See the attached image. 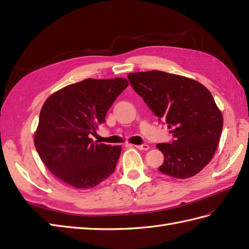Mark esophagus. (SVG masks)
<instances>
[{"mask_svg": "<svg viewBox=\"0 0 249 249\" xmlns=\"http://www.w3.org/2000/svg\"><path fill=\"white\" fill-rule=\"evenodd\" d=\"M135 147H137L138 150H141V151H147L150 149L149 144H142V145H134Z\"/></svg>", "mask_w": 249, "mask_h": 249, "instance_id": "34e87169", "label": "esophagus"}]
</instances>
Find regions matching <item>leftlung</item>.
Masks as SVG:
<instances>
[{"label":"left lung","mask_w":249,"mask_h":249,"mask_svg":"<svg viewBox=\"0 0 249 249\" xmlns=\"http://www.w3.org/2000/svg\"><path fill=\"white\" fill-rule=\"evenodd\" d=\"M131 87L168 124L172 143H160V172L174 178L199 173L217 149L224 119L212 94L200 82L160 71L128 73Z\"/></svg>","instance_id":"left-lung-1"}]
</instances>
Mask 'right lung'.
<instances>
[{
    "instance_id": "right-lung-1",
    "label": "right lung",
    "mask_w": 249,
    "mask_h": 249,
    "mask_svg": "<svg viewBox=\"0 0 249 249\" xmlns=\"http://www.w3.org/2000/svg\"><path fill=\"white\" fill-rule=\"evenodd\" d=\"M127 87L125 78H89L46 99L34 144L46 167L63 183L92 188L113 173L122 146L95 143L89 137L105 123L106 113Z\"/></svg>"
}]
</instances>
